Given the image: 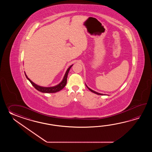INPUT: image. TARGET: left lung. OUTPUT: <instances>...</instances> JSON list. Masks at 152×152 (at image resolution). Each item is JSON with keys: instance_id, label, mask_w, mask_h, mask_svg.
Returning a JSON list of instances; mask_svg holds the SVG:
<instances>
[{"instance_id": "left-lung-1", "label": "left lung", "mask_w": 152, "mask_h": 152, "mask_svg": "<svg viewBox=\"0 0 152 152\" xmlns=\"http://www.w3.org/2000/svg\"><path fill=\"white\" fill-rule=\"evenodd\" d=\"M85 85H86V87H87V88L90 91H91L92 92H93V93H94V94H98V95H106V94H100V93H98L97 92H96V91H94L93 90H92V89H91L90 88H89V87H88L87 86V85L86 84H85Z\"/></svg>"}]
</instances>
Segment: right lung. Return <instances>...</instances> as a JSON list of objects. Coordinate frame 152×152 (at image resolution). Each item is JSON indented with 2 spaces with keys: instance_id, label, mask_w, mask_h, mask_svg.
I'll use <instances>...</instances> for the list:
<instances>
[{
  "instance_id": "right-lung-1",
  "label": "right lung",
  "mask_w": 152,
  "mask_h": 152,
  "mask_svg": "<svg viewBox=\"0 0 152 152\" xmlns=\"http://www.w3.org/2000/svg\"><path fill=\"white\" fill-rule=\"evenodd\" d=\"M73 65H72L71 66L69 67V68L67 69V71L65 73V75L64 77V78L62 79V80L59 83V84L55 85L54 86H52V87H43V86H39L37 84H35L34 82H32L29 77H28V76L25 73V75L27 79L31 83V84H32V86L35 88L37 90L39 91V92H41L42 93H55L57 92L58 91L61 90L62 88H64L66 85L67 84V76H68V72L69 71L70 69L72 67V66Z\"/></svg>"
}]
</instances>
